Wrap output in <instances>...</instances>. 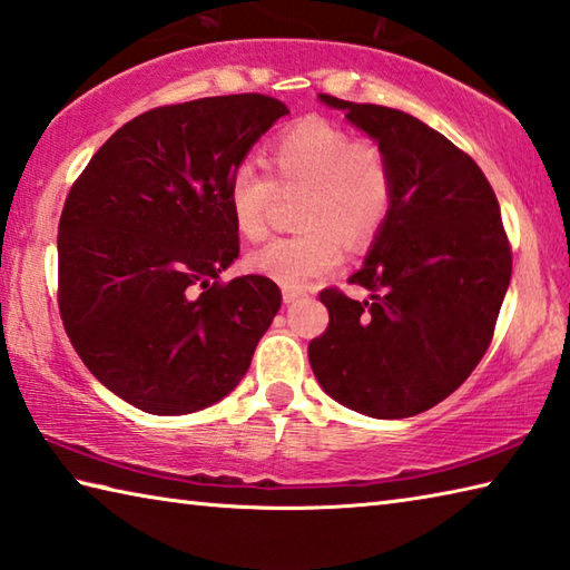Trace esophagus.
Segmentation results:
<instances>
[{"label": "esophagus", "instance_id": "34e87169", "mask_svg": "<svg viewBox=\"0 0 570 570\" xmlns=\"http://www.w3.org/2000/svg\"><path fill=\"white\" fill-rule=\"evenodd\" d=\"M303 295H305L303 289H297V287H283V299H285V303H295V299L303 297Z\"/></svg>", "mask_w": 570, "mask_h": 570}]
</instances>
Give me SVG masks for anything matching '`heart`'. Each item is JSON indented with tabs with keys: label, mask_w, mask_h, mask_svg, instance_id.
Returning <instances> with one entry per match:
<instances>
[{
	"label": "heart",
	"mask_w": 570,
	"mask_h": 570,
	"mask_svg": "<svg viewBox=\"0 0 570 570\" xmlns=\"http://www.w3.org/2000/svg\"><path fill=\"white\" fill-rule=\"evenodd\" d=\"M275 180L250 160L233 170L228 208L235 228L248 240L267 233L277 188H303L297 225L303 230L275 238L248 257L250 271L285 287L303 289L342 261L352 248L380 233L392 208V170L380 146L354 141V136L317 116L299 118L271 146Z\"/></svg>",
	"instance_id": "obj_1"
}]
</instances>
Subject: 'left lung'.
<instances>
[{"label": "left lung", "instance_id": "left-lung-1", "mask_svg": "<svg viewBox=\"0 0 570 570\" xmlns=\"http://www.w3.org/2000/svg\"><path fill=\"white\" fill-rule=\"evenodd\" d=\"M372 136L392 170V208L352 299L320 293L330 325L307 357L322 390L374 419L432 410L459 390L491 345L511 281L499 200L474 158L419 118L320 94Z\"/></svg>", "mask_w": 570, "mask_h": 570}]
</instances>
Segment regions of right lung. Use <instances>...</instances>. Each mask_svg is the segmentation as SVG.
I'll use <instances>...</instances> for the list:
<instances>
[{
	"label": "right lung",
	"mask_w": 570,
	"mask_h": 570,
	"mask_svg": "<svg viewBox=\"0 0 570 570\" xmlns=\"http://www.w3.org/2000/svg\"><path fill=\"white\" fill-rule=\"evenodd\" d=\"M289 114L263 94L136 116L94 154L59 220V313L86 367L148 414L216 404L281 309L271 277L220 283L240 253L228 180Z\"/></svg>",
	"instance_id": "add662e5"
}]
</instances>
